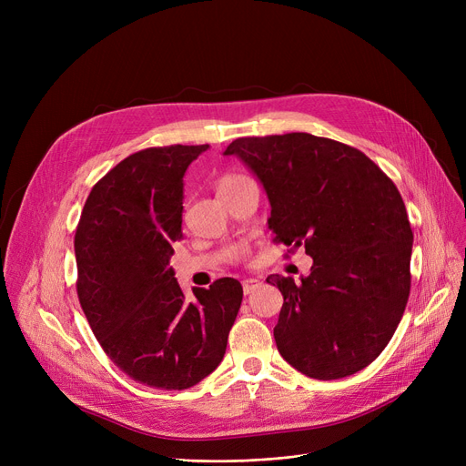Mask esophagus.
Masks as SVG:
<instances>
[{
  "label": "esophagus",
  "mask_w": 466,
  "mask_h": 466,
  "mask_svg": "<svg viewBox=\"0 0 466 466\" xmlns=\"http://www.w3.org/2000/svg\"><path fill=\"white\" fill-rule=\"evenodd\" d=\"M243 292H246V295H251V292H255L262 283H260V279H255V278H249V279H243Z\"/></svg>",
  "instance_id": "34e87169"
}]
</instances>
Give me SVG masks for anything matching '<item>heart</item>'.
I'll list each match as a JSON object with an SVG mask.
<instances>
[{"label":"heart","mask_w":466,"mask_h":466,"mask_svg":"<svg viewBox=\"0 0 466 466\" xmlns=\"http://www.w3.org/2000/svg\"><path fill=\"white\" fill-rule=\"evenodd\" d=\"M241 179H246V177H241V176H225V177H220L218 183H217V192L234 187V185H236L238 181H241Z\"/></svg>","instance_id":"obj_1"}]
</instances>
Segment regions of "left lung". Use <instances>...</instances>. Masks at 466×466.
I'll list each match as a JSON object with an SVG mask.
<instances>
[{"label": "left lung", "mask_w": 466, "mask_h": 466, "mask_svg": "<svg viewBox=\"0 0 466 466\" xmlns=\"http://www.w3.org/2000/svg\"><path fill=\"white\" fill-rule=\"evenodd\" d=\"M225 155L264 187L276 241L313 258L300 281L266 278L283 295L278 351L315 380L366 369L410 295L413 234L399 188L364 153L306 132L239 137Z\"/></svg>", "instance_id": "8db88e82"}]
</instances>
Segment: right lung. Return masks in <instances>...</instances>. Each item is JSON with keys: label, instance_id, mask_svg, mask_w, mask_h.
Returning <instances> with one entry per match:
<instances>
[{"label": "right lung", "instance_id": "obj_1", "mask_svg": "<svg viewBox=\"0 0 466 466\" xmlns=\"http://www.w3.org/2000/svg\"><path fill=\"white\" fill-rule=\"evenodd\" d=\"M209 145L151 147L118 162L86 198L76 232L77 295L107 357L134 381L181 390L220 364L241 306L238 279L192 289L169 266L183 238V177Z\"/></svg>", "mask_w": 466, "mask_h": 466}]
</instances>
